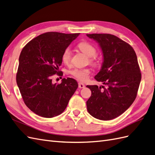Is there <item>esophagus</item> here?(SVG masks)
Returning <instances> with one entry per match:
<instances>
[{
  "instance_id": "obj_1",
  "label": "esophagus",
  "mask_w": 155,
  "mask_h": 155,
  "mask_svg": "<svg viewBox=\"0 0 155 155\" xmlns=\"http://www.w3.org/2000/svg\"><path fill=\"white\" fill-rule=\"evenodd\" d=\"M85 87V85L83 84V83H82V82H79L78 83V88H84Z\"/></svg>"
}]
</instances>
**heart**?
<instances>
[{
  "instance_id": "heart-1",
  "label": "heart",
  "mask_w": 155,
  "mask_h": 155,
  "mask_svg": "<svg viewBox=\"0 0 155 155\" xmlns=\"http://www.w3.org/2000/svg\"><path fill=\"white\" fill-rule=\"evenodd\" d=\"M78 47L83 53L86 54L87 56L90 58L91 63H96V58L94 57L96 54V49L93 45H91L89 42H82L78 44ZM71 59V50L69 48H67L62 54L61 60L65 64H68V63H70ZM69 73L72 75V77L77 79L78 81H86L89 77V75L90 74V69L89 68H73L69 71Z\"/></svg>"
}]
</instances>
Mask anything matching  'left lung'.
<instances>
[{"mask_svg":"<svg viewBox=\"0 0 155 155\" xmlns=\"http://www.w3.org/2000/svg\"><path fill=\"white\" fill-rule=\"evenodd\" d=\"M96 41L103 54L101 69L95 79L107 86L88 85L92 95L87 110L94 118L112 120L124 113L136 97L141 79L137 58L133 48L110 34H87Z\"/></svg>","mask_w":155,"mask_h":155,"instance_id":"obj_1","label":"left lung"}]
</instances>
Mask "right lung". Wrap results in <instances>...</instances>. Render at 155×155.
Returning a JSON list of instances; mask_svg holds the SVG:
<instances>
[{
    "mask_svg": "<svg viewBox=\"0 0 155 155\" xmlns=\"http://www.w3.org/2000/svg\"><path fill=\"white\" fill-rule=\"evenodd\" d=\"M79 34L43 33L31 40L21 51L17 84L25 104L39 116L52 118L61 114L78 88L73 78H63L57 84H53L51 77L59 73L63 51Z\"/></svg>",
    "mask_w": 155,
    "mask_h": 155,
    "instance_id": "1",
    "label": "right lung"
}]
</instances>
